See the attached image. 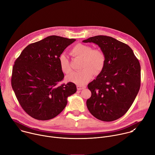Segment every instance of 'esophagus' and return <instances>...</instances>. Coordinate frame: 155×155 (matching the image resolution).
Here are the masks:
<instances>
[{
	"instance_id": "obj_1",
	"label": "esophagus",
	"mask_w": 155,
	"mask_h": 155,
	"mask_svg": "<svg viewBox=\"0 0 155 155\" xmlns=\"http://www.w3.org/2000/svg\"><path fill=\"white\" fill-rule=\"evenodd\" d=\"M77 87L78 90H81L84 89V88L86 87V86H77Z\"/></svg>"
}]
</instances>
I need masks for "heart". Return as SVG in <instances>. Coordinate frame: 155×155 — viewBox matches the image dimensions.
Returning a JSON list of instances; mask_svg holds the SVG:
<instances>
[{"label": "heart", "instance_id": "b5f03b06", "mask_svg": "<svg viewBox=\"0 0 155 155\" xmlns=\"http://www.w3.org/2000/svg\"><path fill=\"white\" fill-rule=\"evenodd\" d=\"M71 54L76 58L82 59L81 71L74 72L66 78L68 81L78 85H84L90 81L94 75H99L104 69L105 64V56L100 49H92L90 45L78 43L71 50ZM59 62L62 72L69 74L72 72L70 62L65 54H61Z\"/></svg>", "mask_w": 155, "mask_h": 155}]
</instances>
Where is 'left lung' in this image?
Returning a JSON list of instances; mask_svg holds the SVG:
<instances>
[{
	"label": "left lung",
	"mask_w": 155,
	"mask_h": 155,
	"mask_svg": "<svg viewBox=\"0 0 155 155\" xmlns=\"http://www.w3.org/2000/svg\"><path fill=\"white\" fill-rule=\"evenodd\" d=\"M93 42L105 56V64L87 87L91 96L86 101L90 112L97 119L113 121L123 117L134 102L140 87V65L126 43L106 35L83 41Z\"/></svg>",
	"instance_id": "8db88e82"
}]
</instances>
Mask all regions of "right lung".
Listing matches in <instances>:
<instances>
[{
	"mask_svg": "<svg viewBox=\"0 0 155 155\" xmlns=\"http://www.w3.org/2000/svg\"><path fill=\"white\" fill-rule=\"evenodd\" d=\"M76 40L51 35L29 44L16 59L12 86L25 111L38 120H48L65 107L77 91L72 82L59 85L64 77L59 57Z\"/></svg>",
	"mask_w": 155,
	"mask_h": 155,
	"instance_id": "add662e5",
	"label": "right lung"
}]
</instances>
